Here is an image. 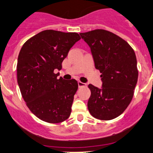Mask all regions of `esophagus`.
<instances>
[{"label": "esophagus", "instance_id": "34e87169", "mask_svg": "<svg viewBox=\"0 0 153 153\" xmlns=\"http://www.w3.org/2000/svg\"><path fill=\"white\" fill-rule=\"evenodd\" d=\"M78 86H79V88L85 87V86H86V84L84 83V82H80V81H79V82H78Z\"/></svg>", "mask_w": 153, "mask_h": 153}]
</instances>
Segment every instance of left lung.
Instances as JSON below:
<instances>
[{
	"label": "left lung",
	"mask_w": 153,
	"mask_h": 153,
	"mask_svg": "<svg viewBox=\"0 0 153 153\" xmlns=\"http://www.w3.org/2000/svg\"><path fill=\"white\" fill-rule=\"evenodd\" d=\"M79 35L90 47L95 67L102 74V89L88 86L89 111L99 120H112L122 114L134 96L138 79L135 52L125 40L105 29Z\"/></svg>",
	"instance_id": "left-lung-1"
}]
</instances>
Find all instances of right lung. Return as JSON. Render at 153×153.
Returning <instances> with one entry per match:
<instances>
[{
    "label": "right lung",
    "instance_id": "1",
    "mask_svg": "<svg viewBox=\"0 0 153 153\" xmlns=\"http://www.w3.org/2000/svg\"><path fill=\"white\" fill-rule=\"evenodd\" d=\"M80 36L76 33L48 29L23 44L19 56L17 82L29 110L43 121L51 124L67 120L71 113L78 82L57 78L70 49Z\"/></svg>",
    "mask_w": 153,
    "mask_h": 153
}]
</instances>
